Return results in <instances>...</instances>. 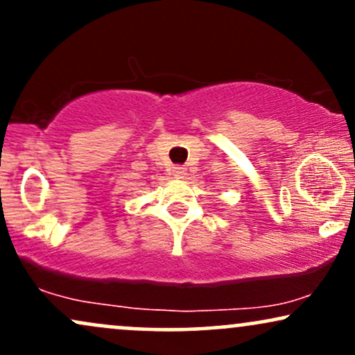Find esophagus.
Segmentation results:
<instances>
[{"instance_id": "esophagus-1", "label": "esophagus", "mask_w": 355, "mask_h": 355, "mask_svg": "<svg viewBox=\"0 0 355 355\" xmlns=\"http://www.w3.org/2000/svg\"><path fill=\"white\" fill-rule=\"evenodd\" d=\"M173 173H175V177L182 178L183 175L187 173V168H185V166H175V168H173Z\"/></svg>"}]
</instances>
